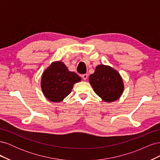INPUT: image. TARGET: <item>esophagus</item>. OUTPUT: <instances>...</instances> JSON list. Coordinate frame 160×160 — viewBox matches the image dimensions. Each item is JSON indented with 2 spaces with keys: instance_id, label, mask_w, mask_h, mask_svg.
Masks as SVG:
<instances>
[{
  "instance_id": "1",
  "label": "esophagus",
  "mask_w": 160,
  "mask_h": 160,
  "mask_svg": "<svg viewBox=\"0 0 160 160\" xmlns=\"http://www.w3.org/2000/svg\"><path fill=\"white\" fill-rule=\"evenodd\" d=\"M88 74H83V75H82V78H83L84 80H86L87 79H88Z\"/></svg>"
}]
</instances>
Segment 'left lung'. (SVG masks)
<instances>
[{
    "label": "left lung",
    "mask_w": 160,
    "mask_h": 160,
    "mask_svg": "<svg viewBox=\"0 0 160 160\" xmlns=\"http://www.w3.org/2000/svg\"><path fill=\"white\" fill-rule=\"evenodd\" d=\"M89 83L95 93L105 102L119 99L123 91V83L119 72L111 67L103 65L96 67L89 77Z\"/></svg>",
    "instance_id": "left-lung-1"
}]
</instances>
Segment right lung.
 <instances>
[{"instance_id":"obj_1","label":"right lung","mask_w":160,"mask_h":160,"mask_svg":"<svg viewBox=\"0 0 160 160\" xmlns=\"http://www.w3.org/2000/svg\"><path fill=\"white\" fill-rule=\"evenodd\" d=\"M81 77L70 72L62 62H55L43 72L41 89L46 98L53 102H59L70 94L73 85Z\"/></svg>"}]
</instances>
